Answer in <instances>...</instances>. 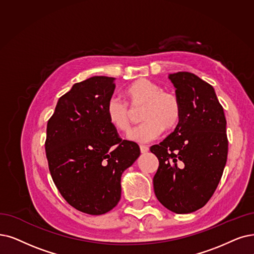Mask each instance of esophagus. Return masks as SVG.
I'll return each mask as SVG.
<instances>
[{"label":"esophagus","instance_id":"34e87169","mask_svg":"<svg viewBox=\"0 0 254 254\" xmlns=\"http://www.w3.org/2000/svg\"><path fill=\"white\" fill-rule=\"evenodd\" d=\"M139 149H140L141 153H147V152L149 151V147L144 146V145H140V146H139Z\"/></svg>","mask_w":254,"mask_h":254}]
</instances>
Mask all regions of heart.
<instances>
[{
  "mask_svg": "<svg viewBox=\"0 0 254 254\" xmlns=\"http://www.w3.org/2000/svg\"><path fill=\"white\" fill-rule=\"evenodd\" d=\"M127 102L118 97L109 98L105 113L109 123L120 131H128L134 119V111L141 108L140 126L131 130L128 138L136 143H148L157 138L162 129L172 130L181 118V101L172 90L146 78L130 83L124 90Z\"/></svg>",
  "mask_w": 254,
  "mask_h": 254,
  "instance_id": "1",
  "label": "heart"
}]
</instances>
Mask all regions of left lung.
I'll return each instance as SVG.
<instances>
[{
	"label": "left lung",
	"mask_w": 254,
	"mask_h": 254,
	"mask_svg": "<svg viewBox=\"0 0 254 254\" xmlns=\"http://www.w3.org/2000/svg\"><path fill=\"white\" fill-rule=\"evenodd\" d=\"M181 101L175 130L150 148L159 166L153 178L155 196L176 214L203 207L219 185L226 165V119L215 89L195 74H170Z\"/></svg>",
	"instance_id": "obj_1"
}]
</instances>
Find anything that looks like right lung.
Here are the masks:
<instances>
[{
  "mask_svg": "<svg viewBox=\"0 0 254 254\" xmlns=\"http://www.w3.org/2000/svg\"><path fill=\"white\" fill-rule=\"evenodd\" d=\"M115 78L95 76L60 97L47 125L51 176L69 205L103 215L121 199V176L137 159L139 147L122 139L106 117Z\"/></svg>",
  "mask_w": 254,
  "mask_h": 254,
  "instance_id": "add662e5",
  "label": "right lung"
}]
</instances>
